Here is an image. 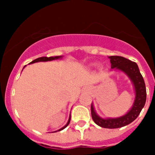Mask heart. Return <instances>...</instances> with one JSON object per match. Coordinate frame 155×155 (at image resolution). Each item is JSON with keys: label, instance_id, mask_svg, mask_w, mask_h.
Instances as JSON below:
<instances>
[{"label": "heart", "instance_id": "1", "mask_svg": "<svg viewBox=\"0 0 155 155\" xmlns=\"http://www.w3.org/2000/svg\"><path fill=\"white\" fill-rule=\"evenodd\" d=\"M94 65H96V64H92V66H94Z\"/></svg>", "mask_w": 155, "mask_h": 155}]
</instances>
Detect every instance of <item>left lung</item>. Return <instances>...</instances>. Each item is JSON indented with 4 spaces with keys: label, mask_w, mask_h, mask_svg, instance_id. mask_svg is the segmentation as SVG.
<instances>
[{
    "label": "left lung",
    "mask_w": 155,
    "mask_h": 155,
    "mask_svg": "<svg viewBox=\"0 0 155 155\" xmlns=\"http://www.w3.org/2000/svg\"><path fill=\"white\" fill-rule=\"evenodd\" d=\"M109 58L112 69L124 72L130 79L136 94L135 99L131 109L124 115L115 118L101 117L96 113L93 103H91V117L94 123L102 128H118L131 124L140 115L146 103V86L136 62L120 56H110Z\"/></svg>",
    "instance_id": "obj_1"
}]
</instances>
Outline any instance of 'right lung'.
Wrapping results in <instances>:
<instances>
[{
	"mask_svg": "<svg viewBox=\"0 0 155 155\" xmlns=\"http://www.w3.org/2000/svg\"><path fill=\"white\" fill-rule=\"evenodd\" d=\"M63 58V56H56V57H49V58H47V57H41V58H37V59L34 60L33 61H31L30 64H34V63H36V62H45V61H53V60H58V59H61V58ZM25 68V66L23 67V68ZM70 120H71V114H70V116H69V118H68V120L67 124H65V125L64 126L63 128H60L59 130H58V131H61V130H63L64 128H65L66 127H67L68 124H69L70 123ZM58 131H55V132H57Z\"/></svg>",
	"mask_w": 155,
	"mask_h": 155,
	"instance_id": "obj_1",
	"label": "right lung"
}]
</instances>
